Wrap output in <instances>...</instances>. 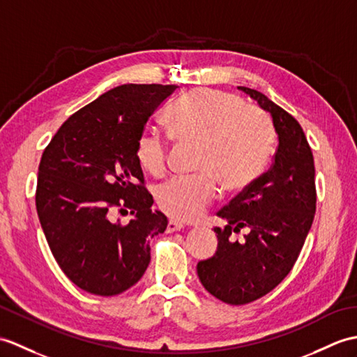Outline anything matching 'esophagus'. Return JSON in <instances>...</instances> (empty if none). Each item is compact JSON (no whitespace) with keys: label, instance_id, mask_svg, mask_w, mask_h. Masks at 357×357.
I'll use <instances>...</instances> for the list:
<instances>
[{"label":"esophagus","instance_id":"obj_1","mask_svg":"<svg viewBox=\"0 0 357 357\" xmlns=\"http://www.w3.org/2000/svg\"><path fill=\"white\" fill-rule=\"evenodd\" d=\"M182 228H184V225L176 220H169L167 223V233H175V231H179Z\"/></svg>","mask_w":357,"mask_h":357}]
</instances>
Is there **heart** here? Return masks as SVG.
<instances>
[{"label": "heart", "instance_id": "b5f03b06", "mask_svg": "<svg viewBox=\"0 0 357 357\" xmlns=\"http://www.w3.org/2000/svg\"><path fill=\"white\" fill-rule=\"evenodd\" d=\"M172 138L199 146L195 178H176L156 190L160 208L173 219L195 220L218 197V181L227 192L251 184L269 155L268 120L254 106H243L231 93L199 89L167 115ZM167 141L156 134L141 135L137 158L152 176L167 169Z\"/></svg>", "mask_w": 357, "mask_h": 357}]
</instances>
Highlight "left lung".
Returning <instances> with one entry per match:
<instances>
[{
    "label": "left lung",
    "instance_id": "1",
    "mask_svg": "<svg viewBox=\"0 0 357 357\" xmlns=\"http://www.w3.org/2000/svg\"><path fill=\"white\" fill-rule=\"evenodd\" d=\"M272 119L277 151L271 169L218 213V251L197 263L202 286L218 300L242 305L269 294L300 255L317 210L313 155L291 114L260 91L237 86ZM247 229L243 239L230 234Z\"/></svg>",
    "mask_w": 357,
    "mask_h": 357
}]
</instances>
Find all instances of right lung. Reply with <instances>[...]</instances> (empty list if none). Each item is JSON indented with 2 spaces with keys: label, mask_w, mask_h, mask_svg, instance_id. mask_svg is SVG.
I'll list each match as a JSON object with an SVG mask.
<instances>
[{
  "label": "right lung",
  "mask_w": 357,
  "mask_h": 357,
  "mask_svg": "<svg viewBox=\"0 0 357 357\" xmlns=\"http://www.w3.org/2000/svg\"><path fill=\"white\" fill-rule=\"evenodd\" d=\"M176 85H120L66 120L43 153L36 210L63 273L84 291L119 295L138 283L151 263V238L167 218L152 210L137 144L149 117ZM129 208V224L114 222Z\"/></svg>",
  "instance_id": "obj_1"
}]
</instances>
